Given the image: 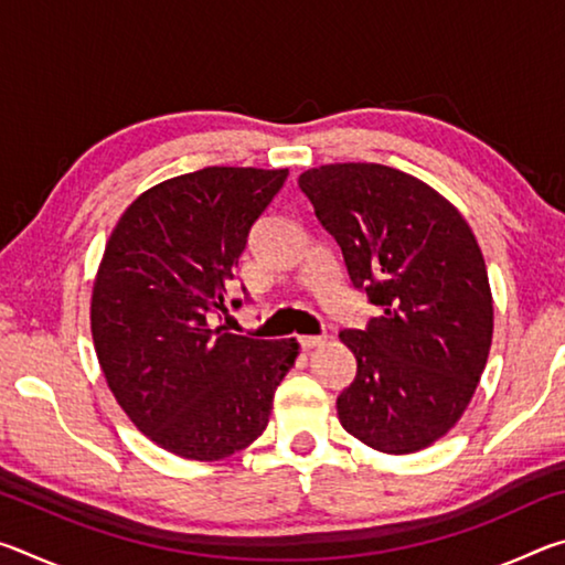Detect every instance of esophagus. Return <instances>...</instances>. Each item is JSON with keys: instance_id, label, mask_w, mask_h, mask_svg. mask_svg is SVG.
Masks as SVG:
<instances>
[{"instance_id": "34e87169", "label": "esophagus", "mask_w": 565, "mask_h": 565, "mask_svg": "<svg viewBox=\"0 0 565 565\" xmlns=\"http://www.w3.org/2000/svg\"><path fill=\"white\" fill-rule=\"evenodd\" d=\"M323 343H327V337H299V347L306 351L323 347Z\"/></svg>"}]
</instances>
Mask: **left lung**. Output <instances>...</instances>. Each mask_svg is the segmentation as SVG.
Here are the masks:
<instances>
[{"label": "left lung", "mask_w": 565, "mask_h": 565, "mask_svg": "<svg viewBox=\"0 0 565 565\" xmlns=\"http://www.w3.org/2000/svg\"><path fill=\"white\" fill-rule=\"evenodd\" d=\"M299 189L351 286L381 311L339 333L356 356L341 426L376 451H420L461 418L489 359L493 299L471 226L424 181L381 164L309 169Z\"/></svg>", "instance_id": "obj_1"}]
</instances>
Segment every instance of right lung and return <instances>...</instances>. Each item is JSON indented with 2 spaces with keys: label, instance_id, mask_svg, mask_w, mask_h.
Listing matches in <instances>:
<instances>
[{
  "label": "right lung",
  "instance_id": "obj_1",
  "mask_svg": "<svg viewBox=\"0 0 565 565\" xmlns=\"http://www.w3.org/2000/svg\"><path fill=\"white\" fill-rule=\"evenodd\" d=\"M286 177L206 167L167 179L121 214L104 248L92 294L104 379L134 426L181 458L216 461L256 441L299 353L294 339L212 323L242 306L232 299L238 256Z\"/></svg>",
  "mask_w": 565,
  "mask_h": 565
}]
</instances>
